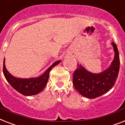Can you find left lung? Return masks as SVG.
Instances as JSON below:
<instances>
[{
	"label": "left lung",
	"mask_w": 125,
	"mask_h": 125,
	"mask_svg": "<svg viewBox=\"0 0 125 125\" xmlns=\"http://www.w3.org/2000/svg\"><path fill=\"white\" fill-rule=\"evenodd\" d=\"M114 58L109 67L98 74L88 71L81 64L73 74V83L76 91L84 97L94 99L109 91L114 85L119 71V54L117 45L112 42Z\"/></svg>",
	"instance_id": "obj_1"
}]
</instances>
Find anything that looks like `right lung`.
Instances as JSON below:
<instances>
[{"mask_svg":"<svg viewBox=\"0 0 125 125\" xmlns=\"http://www.w3.org/2000/svg\"><path fill=\"white\" fill-rule=\"evenodd\" d=\"M60 62L61 60L56 61L54 63L40 76L31 78H19L12 76L8 71L5 66V59H4L3 73L8 82L13 89L24 96H33L40 93L44 89L48 82L51 70Z\"/></svg>","mask_w":125,"mask_h":125,"instance_id":"1","label":"right lung"}]
</instances>
